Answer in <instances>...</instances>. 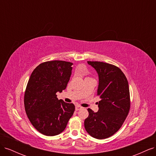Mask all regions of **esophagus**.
Returning <instances> with one entry per match:
<instances>
[{
  "instance_id": "34e87169",
  "label": "esophagus",
  "mask_w": 156,
  "mask_h": 156,
  "mask_svg": "<svg viewBox=\"0 0 156 156\" xmlns=\"http://www.w3.org/2000/svg\"><path fill=\"white\" fill-rule=\"evenodd\" d=\"M81 108H82V107L80 106V105H77L76 107H75V110L76 111H79L81 109Z\"/></svg>"
}]
</instances>
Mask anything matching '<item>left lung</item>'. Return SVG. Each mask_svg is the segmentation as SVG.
<instances>
[{"mask_svg":"<svg viewBox=\"0 0 156 156\" xmlns=\"http://www.w3.org/2000/svg\"><path fill=\"white\" fill-rule=\"evenodd\" d=\"M99 75L97 96L100 97L97 112L88 108V116L84 125L92 137H110L123 125L129 112L131 101L128 82L124 73L116 66L98 61H87Z\"/></svg>","mask_w":156,"mask_h":156,"instance_id":"1","label":"left lung"}]
</instances>
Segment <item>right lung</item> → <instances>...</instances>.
<instances>
[{"label":"right lung","instance_id":"add662e5","mask_svg":"<svg viewBox=\"0 0 156 156\" xmlns=\"http://www.w3.org/2000/svg\"><path fill=\"white\" fill-rule=\"evenodd\" d=\"M73 63L63 60L47 61L33 71L24 96L26 114L32 125L41 134L58 135L72 116L75 105L57 98L56 92L66 89Z\"/></svg>","mask_w":156,"mask_h":156}]
</instances>
